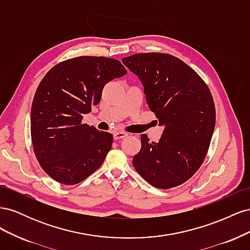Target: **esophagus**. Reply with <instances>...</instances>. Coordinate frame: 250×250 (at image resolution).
<instances>
[{
  "label": "esophagus",
  "mask_w": 250,
  "mask_h": 250,
  "mask_svg": "<svg viewBox=\"0 0 250 250\" xmlns=\"http://www.w3.org/2000/svg\"><path fill=\"white\" fill-rule=\"evenodd\" d=\"M128 135V133L123 132V131H118L113 133V139L115 140H120V139H124Z\"/></svg>",
  "instance_id": "esophagus-1"
}]
</instances>
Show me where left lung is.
Wrapping results in <instances>:
<instances>
[{
    "instance_id": "1",
    "label": "left lung",
    "mask_w": 250,
    "mask_h": 250,
    "mask_svg": "<svg viewBox=\"0 0 250 250\" xmlns=\"http://www.w3.org/2000/svg\"><path fill=\"white\" fill-rule=\"evenodd\" d=\"M122 62L142 81L148 106L165 127L157 143L141 135L133 167L158 188L186 183L202 165L215 129V104L208 85L170 54L138 53Z\"/></svg>"
}]
</instances>
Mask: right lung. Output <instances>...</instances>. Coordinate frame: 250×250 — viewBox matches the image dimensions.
<instances>
[{
	"instance_id": "1",
	"label": "right lung",
	"mask_w": 250,
	"mask_h": 250,
	"mask_svg": "<svg viewBox=\"0 0 250 250\" xmlns=\"http://www.w3.org/2000/svg\"><path fill=\"white\" fill-rule=\"evenodd\" d=\"M126 73L117 59L79 56L53 66L42 78L32 102L31 139L37 161L50 177L76 185L100 168L112 134L81 121L100 102L104 85Z\"/></svg>"
}]
</instances>
